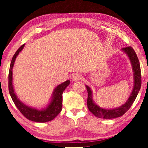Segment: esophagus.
I'll return each mask as SVG.
<instances>
[{"label":"esophagus","mask_w":148,"mask_h":148,"mask_svg":"<svg viewBox=\"0 0 148 148\" xmlns=\"http://www.w3.org/2000/svg\"><path fill=\"white\" fill-rule=\"evenodd\" d=\"M83 79L82 75H81L80 74H74L73 76L72 77V80L73 82H77V81L82 80Z\"/></svg>","instance_id":"1"}]
</instances>
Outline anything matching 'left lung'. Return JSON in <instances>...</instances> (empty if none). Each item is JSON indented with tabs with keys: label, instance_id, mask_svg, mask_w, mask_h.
<instances>
[{
	"label": "left lung",
	"instance_id": "left-lung-1",
	"mask_svg": "<svg viewBox=\"0 0 148 148\" xmlns=\"http://www.w3.org/2000/svg\"><path fill=\"white\" fill-rule=\"evenodd\" d=\"M122 50L125 53L127 54L131 61L133 71V79H134V86L132 92L127 100V102L119 108L113 109H104L95 104L92 99V92L90 88L86 86L88 91V97L87 100V104L89 110L92 113L94 116L101 119H114L117 117L123 116L127 110L130 108L131 105L134 102L136 97L138 94L139 91L141 88V69L139 61L135 50L131 46L122 48Z\"/></svg>",
	"mask_w": 148,
	"mask_h": 148
}]
</instances>
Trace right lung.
<instances>
[{
  "instance_id": "add662e5",
  "label": "right lung",
  "mask_w": 148,
  "mask_h": 148,
  "mask_svg": "<svg viewBox=\"0 0 148 148\" xmlns=\"http://www.w3.org/2000/svg\"><path fill=\"white\" fill-rule=\"evenodd\" d=\"M24 46H25V44H23L21 47L19 48V49L14 54L13 58L11 60L9 73V94L11 95L14 104H15L17 108L19 109V110L25 118H27L30 121L37 123L48 122V121L53 120L62 110V93H63L66 87L69 85L70 81L67 80L66 82L62 83L61 84L58 85L54 89V91L52 96L51 102H50V104L48 105L46 108L42 109V110H38V109L28 106L25 104H23V102L19 100V98H17V95L15 94V91H14L13 86V67L16 58H17L18 54H19V52L23 50Z\"/></svg>"
}]
</instances>
